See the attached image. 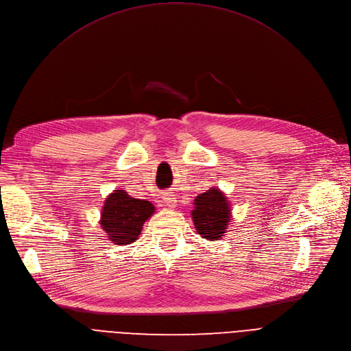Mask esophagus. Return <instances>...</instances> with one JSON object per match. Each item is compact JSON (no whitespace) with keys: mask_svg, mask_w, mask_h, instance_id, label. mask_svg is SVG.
Returning <instances> with one entry per match:
<instances>
[{"mask_svg":"<svg viewBox=\"0 0 351 351\" xmlns=\"http://www.w3.org/2000/svg\"><path fill=\"white\" fill-rule=\"evenodd\" d=\"M161 198H162L161 203H162L164 207H167V208H176L177 207V198L174 197V194L165 193V194H162Z\"/></svg>","mask_w":351,"mask_h":351,"instance_id":"1","label":"esophagus"}]
</instances>
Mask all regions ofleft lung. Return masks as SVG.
Here are the masks:
<instances>
[{
  "instance_id": "obj_1",
  "label": "left lung",
  "mask_w": 351,
  "mask_h": 351,
  "mask_svg": "<svg viewBox=\"0 0 351 351\" xmlns=\"http://www.w3.org/2000/svg\"><path fill=\"white\" fill-rule=\"evenodd\" d=\"M231 208L227 197L219 189H210L194 199L191 219L203 239L220 240L231 220Z\"/></svg>"
}]
</instances>
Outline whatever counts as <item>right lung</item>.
Masks as SVG:
<instances>
[{
  "instance_id": "right-lung-1",
  "label": "right lung",
  "mask_w": 351,
  "mask_h": 351,
  "mask_svg": "<svg viewBox=\"0 0 351 351\" xmlns=\"http://www.w3.org/2000/svg\"><path fill=\"white\" fill-rule=\"evenodd\" d=\"M154 210L147 199L132 198L124 190H114L106 198L99 224L114 244H131L138 239L144 223Z\"/></svg>"
}]
</instances>
